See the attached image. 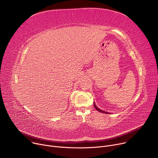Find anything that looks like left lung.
I'll list each match as a JSON object with an SVG mask.
<instances>
[{
  "label": "left lung",
  "mask_w": 158,
  "mask_h": 158,
  "mask_svg": "<svg viewBox=\"0 0 158 158\" xmlns=\"http://www.w3.org/2000/svg\"><path fill=\"white\" fill-rule=\"evenodd\" d=\"M94 107H95V109L97 110H98V111H99L100 112H102V113H106V114H108L109 112H106V111H103L102 110H101L100 109H99L96 106V104H95V102H94Z\"/></svg>",
  "instance_id": "obj_1"
}]
</instances>
